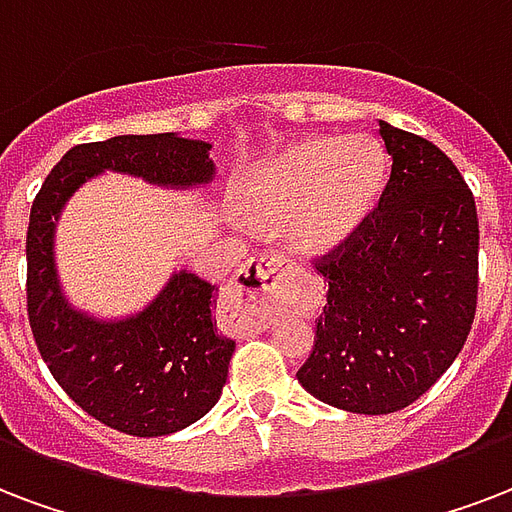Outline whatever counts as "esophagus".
I'll list each match as a JSON object with an SVG mask.
<instances>
[{
	"mask_svg": "<svg viewBox=\"0 0 512 512\" xmlns=\"http://www.w3.org/2000/svg\"><path fill=\"white\" fill-rule=\"evenodd\" d=\"M287 257L284 255H263L252 257L239 273H236V279H233V290L241 292V295H249V298H255V295H268V292L276 290V282H279V276L287 268Z\"/></svg>",
	"mask_w": 512,
	"mask_h": 512,
	"instance_id": "obj_1",
	"label": "esophagus"
}]
</instances>
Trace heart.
I'll use <instances>...</instances> for the list:
<instances>
[{
	"instance_id": "heart-1",
	"label": "heart",
	"mask_w": 512,
	"mask_h": 512,
	"mask_svg": "<svg viewBox=\"0 0 512 512\" xmlns=\"http://www.w3.org/2000/svg\"><path fill=\"white\" fill-rule=\"evenodd\" d=\"M384 182L386 155L376 142L308 139L265 163L244 195L257 217L292 212V241L322 252L349 239L381 198Z\"/></svg>"
}]
</instances>
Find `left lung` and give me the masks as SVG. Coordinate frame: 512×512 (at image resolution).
Wrapping results in <instances>:
<instances>
[{"instance_id": "obj_1", "label": "left lung", "mask_w": 512, "mask_h": 512, "mask_svg": "<svg viewBox=\"0 0 512 512\" xmlns=\"http://www.w3.org/2000/svg\"><path fill=\"white\" fill-rule=\"evenodd\" d=\"M392 174L349 239L311 263L327 303L298 370L308 395L351 413L419 400L462 351L478 306V212L446 152L378 123Z\"/></svg>"}]
</instances>
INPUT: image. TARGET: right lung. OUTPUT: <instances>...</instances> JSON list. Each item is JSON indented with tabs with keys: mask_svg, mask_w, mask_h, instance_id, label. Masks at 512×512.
Segmentation results:
<instances>
[{
	"mask_svg": "<svg viewBox=\"0 0 512 512\" xmlns=\"http://www.w3.org/2000/svg\"><path fill=\"white\" fill-rule=\"evenodd\" d=\"M104 169L158 185H201L212 179L214 163L209 144L174 134L77 144L42 182L29 214L26 311L42 360L88 416L126 435L161 438L212 411L236 341L217 333V287L187 271L126 322H93L66 306L53 268L56 217Z\"/></svg>",
	"mask_w": 512,
	"mask_h": 512,
	"instance_id": "obj_1",
	"label": "right lung"
}]
</instances>
